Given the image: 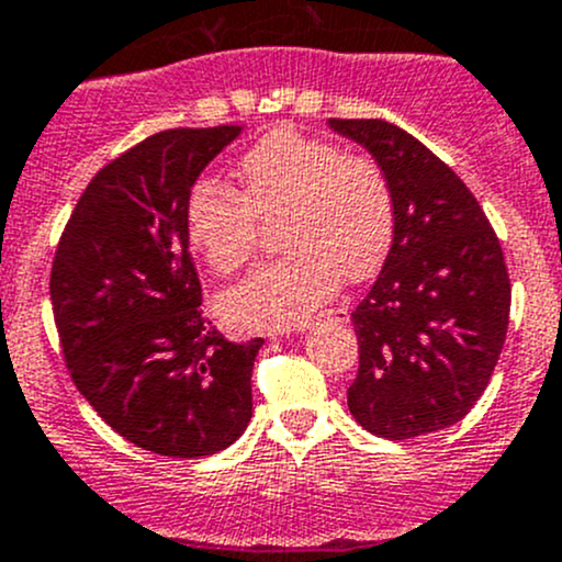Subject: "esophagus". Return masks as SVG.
<instances>
[{"instance_id": "34e87169", "label": "esophagus", "mask_w": 562, "mask_h": 562, "mask_svg": "<svg viewBox=\"0 0 562 562\" xmlns=\"http://www.w3.org/2000/svg\"><path fill=\"white\" fill-rule=\"evenodd\" d=\"M317 321L348 323V321H350V313H348V307H345V304H339V307H331V310H326V313H323L321 317H317ZM271 339H282V334H271Z\"/></svg>"}]
</instances>
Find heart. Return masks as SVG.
Listing matches in <instances>:
<instances>
[{"instance_id":"1","label":"heart","mask_w":562,"mask_h":562,"mask_svg":"<svg viewBox=\"0 0 562 562\" xmlns=\"http://www.w3.org/2000/svg\"><path fill=\"white\" fill-rule=\"evenodd\" d=\"M239 192L198 181L184 203L192 249L217 274L252 258L261 223H280L285 258L249 271L220 296V315L245 331L302 326L334 296L342 277L364 280L394 241V195L386 173L334 140L274 127L241 155Z\"/></svg>"}]
</instances>
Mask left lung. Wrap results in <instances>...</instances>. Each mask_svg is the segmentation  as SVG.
Here are the masks:
<instances>
[{"instance_id": "1", "label": "left lung", "mask_w": 562, "mask_h": 562, "mask_svg": "<svg viewBox=\"0 0 562 562\" xmlns=\"http://www.w3.org/2000/svg\"><path fill=\"white\" fill-rule=\"evenodd\" d=\"M364 146L394 195V241L353 310L356 422L407 440L462 422L506 342L512 282L501 241L464 181L422 140L383 119H328Z\"/></svg>"}]
</instances>
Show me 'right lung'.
Returning <instances> with one entry per match:
<instances>
[{"label": "right lung", "instance_id": "add662e5", "mask_svg": "<svg viewBox=\"0 0 562 562\" xmlns=\"http://www.w3.org/2000/svg\"><path fill=\"white\" fill-rule=\"evenodd\" d=\"M239 124L149 135L78 198L50 269L72 383L113 432L160 457L228 449L252 418L263 339L231 342L201 307L184 203Z\"/></svg>", "mask_w": 562, "mask_h": 562}]
</instances>
